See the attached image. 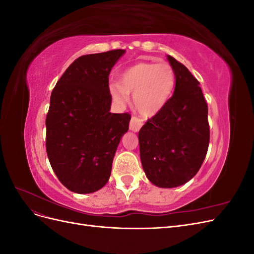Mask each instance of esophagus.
<instances>
[{"label":"esophagus","instance_id":"1","mask_svg":"<svg viewBox=\"0 0 254 254\" xmlns=\"http://www.w3.org/2000/svg\"><path fill=\"white\" fill-rule=\"evenodd\" d=\"M142 126H143V120L135 117L131 118V121H130V126H129L130 130H132L134 132H137Z\"/></svg>","mask_w":254,"mask_h":254}]
</instances>
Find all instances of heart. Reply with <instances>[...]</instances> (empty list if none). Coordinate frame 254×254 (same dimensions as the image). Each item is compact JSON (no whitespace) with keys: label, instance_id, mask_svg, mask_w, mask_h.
<instances>
[{"label":"heart","instance_id":"heart-1","mask_svg":"<svg viewBox=\"0 0 254 254\" xmlns=\"http://www.w3.org/2000/svg\"><path fill=\"white\" fill-rule=\"evenodd\" d=\"M119 82H111L109 92L115 102L125 105L133 94L136 110L151 117L162 110L170 101L176 82L174 67L167 63L143 61L127 67Z\"/></svg>","mask_w":254,"mask_h":254}]
</instances>
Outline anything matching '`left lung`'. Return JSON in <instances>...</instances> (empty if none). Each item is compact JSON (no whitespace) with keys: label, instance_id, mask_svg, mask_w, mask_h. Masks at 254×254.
<instances>
[{"label":"left lung","instance_id":"1","mask_svg":"<svg viewBox=\"0 0 254 254\" xmlns=\"http://www.w3.org/2000/svg\"><path fill=\"white\" fill-rule=\"evenodd\" d=\"M174 67L173 96L139 131L140 157L153 186L172 189L190 181L206 156L210 142L207 106L199 81L186 65L167 55Z\"/></svg>","mask_w":254,"mask_h":254}]
</instances>
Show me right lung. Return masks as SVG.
<instances>
[{
	"label": "right lung",
	"mask_w": 254,
	"mask_h": 254,
	"mask_svg": "<svg viewBox=\"0 0 254 254\" xmlns=\"http://www.w3.org/2000/svg\"><path fill=\"white\" fill-rule=\"evenodd\" d=\"M125 50L76 59L54 88L47 115V152L59 181L90 194L108 182L130 115L111 113L109 74Z\"/></svg>",
	"instance_id": "add662e5"
}]
</instances>
